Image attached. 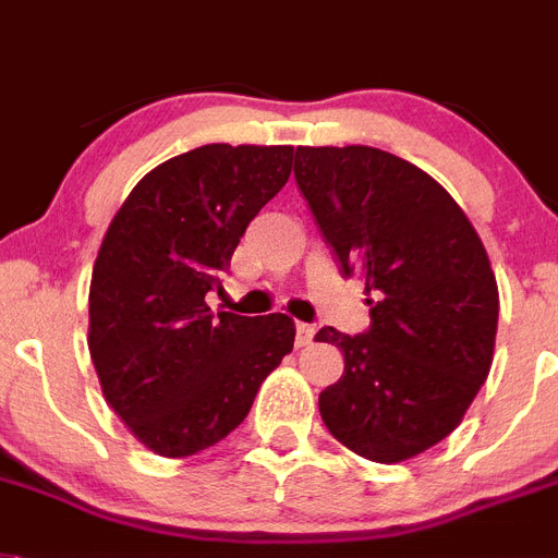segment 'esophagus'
<instances>
[{"mask_svg":"<svg viewBox=\"0 0 558 558\" xmlns=\"http://www.w3.org/2000/svg\"><path fill=\"white\" fill-rule=\"evenodd\" d=\"M315 326L312 323H298V345H308L315 337Z\"/></svg>","mask_w":558,"mask_h":558,"instance_id":"34e87169","label":"esophagus"}]
</instances>
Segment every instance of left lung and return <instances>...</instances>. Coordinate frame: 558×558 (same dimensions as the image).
<instances>
[{"instance_id": "1", "label": "left lung", "mask_w": 558, "mask_h": 558, "mask_svg": "<svg viewBox=\"0 0 558 558\" xmlns=\"http://www.w3.org/2000/svg\"><path fill=\"white\" fill-rule=\"evenodd\" d=\"M294 181L340 271L374 294L366 335H315L345 363L323 423L366 460H411L462 423L494 363L488 252L446 186L386 149L298 147Z\"/></svg>"}]
</instances>
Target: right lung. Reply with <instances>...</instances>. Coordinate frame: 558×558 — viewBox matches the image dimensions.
Segmentation results:
<instances>
[{
	"label": "right lung",
	"mask_w": 558,
	"mask_h": 558,
	"mask_svg": "<svg viewBox=\"0 0 558 558\" xmlns=\"http://www.w3.org/2000/svg\"><path fill=\"white\" fill-rule=\"evenodd\" d=\"M292 147L204 144L158 163L112 215L90 280V345L107 405L158 457H192L250 414L294 345L287 315L207 306L243 232L292 172Z\"/></svg>",
	"instance_id": "add662e5"
}]
</instances>
